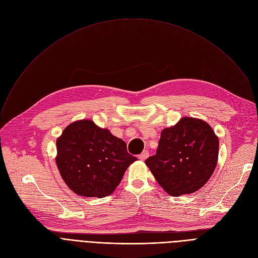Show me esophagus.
<instances>
[{
	"label": "esophagus",
	"mask_w": 258,
	"mask_h": 258,
	"mask_svg": "<svg viewBox=\"0 0 258 258\" xmlns=\"http://www.w3.org/2000/svg\"><path fill=\"white\" fill-rule=\"evenodd\" d=\"M148 156H150V153H148V151H143V152L139 155V159L142 160V161H144L145 159L148 158Z\"/></svg>",
	"instance_id": "1"
}]
</instances>
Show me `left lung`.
Wrapping results in <instances>:
<instances>
[{
    "instance_id": "left-lung-1",
    "label": "left lung",
    "mask_w": 258,
    "mask_h": 258,
    "mask_svg": "<svg viewBox=\"0 0 258 258\" xmlns=\"http://www.w3.org/2000/svg\"><path fill=\"white\" fill-rule=\"evenodd\" d=\"M219 138L205 121L182 118L161 133L156 155L145 160L157 182L173 197L196 192L218 163Z\"/></svg>"
}]
</instances>
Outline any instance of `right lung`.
Returning a JSON list of instances; mask_svg holds the SVG:
<instances>
[{
	"mask_svg": "<svg viewBox=\"0 0 258 258\" xmlns=\"http://www.w3.org/2000/svg\"><path fill=\"white\" fill-rule=\"evenodd\" d=\"M56 147V164L61 178L81 197L111 195L130 164L137 160L127 153L123 140L90 120L68 125L57 139Z\"/></svg>",
	"mask_w": 258,
	"mask_h": 258,
	"instance_id": "1",
	"label": "right lung"
}]
</instances>
